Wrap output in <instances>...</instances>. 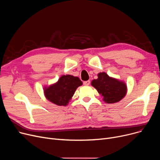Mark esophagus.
Instances as JSON below:
<instances>
[{
	"label": "esophagus",
	"instance_id": "34e87169",
	"mask_svg": "<svg viewBox=\"0 0 160 160\" xmlns=\"http://www.w3.org/2000/svg\"><path fill=\"white\" fill-rule=\"evenodd\" d=\"M89 84H90V81L89 80H87V81L83 82V85H84V86H89Z\"/></svg>",
	"mask_w": 160,
	"mask_h": 160
}]
</instances>
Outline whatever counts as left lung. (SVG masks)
Wrapping results in <instances>:
<instances>
[{
    "mask_svg": "<svg viewBox=\"0 0 160 160\" xmlns=\"http://www.w3.org/2000/svg\"><path fill=\"white\" fill-rule=\"evenodd\" d=\"M91 86L108 104L119 102L127 93V86L123 81L109 77L104 72L98 74V78L92 80Z\"/></svg>",
    "mask_w": 160,
    "mask_h": 160,
    "instance_id": "left-lung-1",
    "label": "left lung"
}]
</instances>
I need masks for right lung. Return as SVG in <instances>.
Masks as SVG:
<instances>
[{
    "label": "right lung",
    "instance_id": "obj_1",
    "mask_svg": "<svg viewBox=\"0 0 160 160\" xmlns=\"http://www.w3.org/2000/svg\"><path fill=\"white\" fill-rule=\"evenodd\" d=\"M82 85V82L78 77L70 74L62 75L57 82L48 87H44V95L53 104L66 106L76 90Z\"/></svg>",
    "mask_w": 160,
    "mask_h": 160
}]
</instances>
